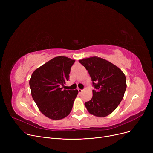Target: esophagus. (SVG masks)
<instances>
[{"mask_svg":"<svg viewBox=\"0 0 153 153\" xmlns=\"http://www.w3.org/2000/svg\"><path fill=\"white\" fill-rule=\"evenodd\" d=\"M78 92H79V94H81V93L82 92V90L79 89H78Z\"/></svg>","mask_w":153,"mask_h":153,"instance_id":"34e87169","label":"esophagus"}]
</instances>
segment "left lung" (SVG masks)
Returning a JSON list of instances; mask_svg holds the SVG:
<instances>
[{"label":"left lung","instance_id":"1","mask_svg":"<svg viewBox=\"0 0 153 153\" xmlns=\"http://www.w3.org/2000/svg\"><path fill=\"white\" fill-rule=\"evenodd\" d=\"M89 72L95 90L91 100L84 103L89 113L98 117L111 114L123 98L126 80L123 72L98 56L79 60Z\"/></svg>","mask_w":153,"mask_h":153}]
</instances>
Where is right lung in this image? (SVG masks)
Instances as JSON below:
<instances>
[{"label":"right lung","instance_id":"obj_1","mask_svg":"<svg viewBox=\"0 0 153 153\" xmlns=\"http://www.w3.org/2000/svg\"><path fill=\"white\" fill-rule=\"evenodd\" d=\"M74 62L66 56H57L31 74L29 84L32 97L39 111L51 120H58L69 115L78 94L77 89H62Z\"/></svg>","mask_w":153,"mask_h":153}]
</instances>
